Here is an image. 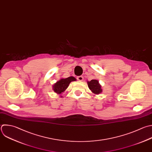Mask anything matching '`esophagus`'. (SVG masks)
<instances>
[{"mask_svg":"<svg viewBox=\"0 0 152 152\" xmlns=\"http://www.w3.org/2000/svg\"><path fill=\"white\" fill-rule=\"evenodd\" d=\"M77 80H78V81H83V80H84V77H83V76H78V77H77Z\"/></svg>","mask_w":152,"mask_h":152,"instance_id":"34e87169","label":"esophagus"}]
</instances>
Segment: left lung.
I'll list each match as a JSON object with an SVG mask.
<instances>
[{"mask_svg": "<svg viewBox=\"0 0 152 152\" xmlns=\"http://www.w3.org/2000/svg\"><path fill=\"white\" fill-rule=\"evenodd\" d=\"M88 87L90 90L95 94H99L102 92L101 86L100 85L98 80H91L90 81H87Z\"/></svg>", "mask_w": 152, "mask_h": 152, "instance_id": "obj_1", "label": "left lung"}]
</instances>
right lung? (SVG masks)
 <instances>
[{"label":"right lung","mask_w":152,"mask_h":152,"mask_svg":"<svg viewBox=\"0 0 152 152\" xmlns=\"http://www.w3.org/2000/svg\"><path fill=\"white\" fill-rule=\"evenodd\" d=\"M74 81H76V79L73 77H69L66 78H62L54 84L53 86V90L57 94H61L62 93L65 91V90L69 86L70 83Z\"/></svg>","instance_id":"obj_1"}]
</instances>
